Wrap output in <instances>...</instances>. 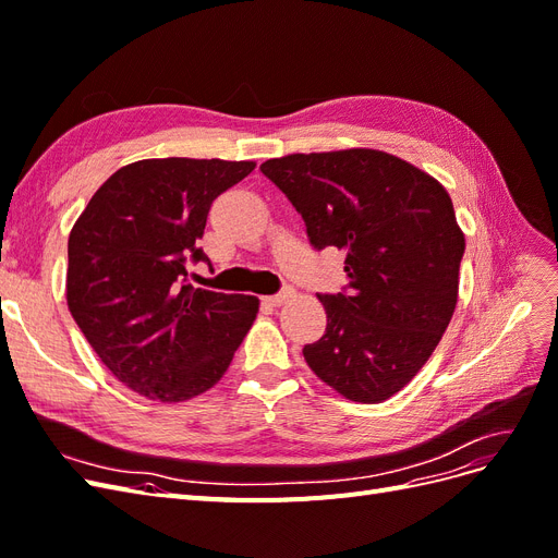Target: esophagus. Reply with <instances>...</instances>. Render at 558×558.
I'll return each instance as SVG.
<instances>
[{
    "label": "esophagus",
    "mask_w": 558,
    "mask_h": 558,
    "mask_svg": "<svg viewBox=\"0 0 558 558\" xmlns=\"http://www.w3.org/2000/svg\"><path fill=\"white\" fill-rule=\"evenodd\" d=\"M293 295H295V291H293V289H283V291H281V293H277V295H269V298H267V302H269V305H272V307H281L283 302H289Z\"/></svg>",
    "instance_id": "1"
}]
</instances>
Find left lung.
<instances>
[{"label": "left lung", "mask_w": 558, "mask_h": 558, "mask_svg": "<svg viewBox=\"0 0 558 558\" xmlns=\"http://www.w3.org/2000/svg\"><path fill=\"white\" fill-rule=\"evenodd\" d=\"M314 248L347 253L349 293L318 295L328 326L302 349L347 400L377 404L408 386L440 344L459 300L465 234L445 185L377 148L265 160Z\"/></svg>", "instance_id": "1"}]
</instances>
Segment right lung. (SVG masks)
<instances>
[{
  "mask_svg": "<svg viewBox=\"0 0 558 558\" xmlns=\"http://www.w3.org/2000/svg\"><path fill=\"white\" fill-rule=\"evenodd\" d=\"M253 160L148 158L113 172L66 244V305L118 381L158 402L209 391L230 367L260 300L193 289L185 263L211 202Z\"/></svg>",
  "mask_w": 558,
  "mask_h": 558,
  "instance_id": "add662e5",
  "label": "right lung"
}]
</instances>
